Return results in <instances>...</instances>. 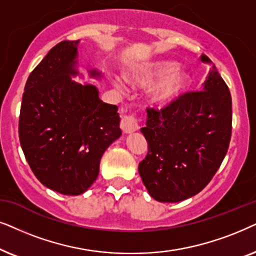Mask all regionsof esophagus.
I'll return each instance as SVG.
<instances>
[{"label":"esophagus","mask_w":256,"mask_h":256,"mask_svg":"<svg viewBox=\"0 0 256 256\" xmlns=\"http://www.w3.org/2000/svg\"><path fill=\"white\" fill-rule=\"evenodd\" d=\"M122 130L125 132V134H132V132L137 131L139 128L138 119L134 114H126L124 118L122 119Z\"/></svg>","instance_id":"esophagus-1"}]
</instances>
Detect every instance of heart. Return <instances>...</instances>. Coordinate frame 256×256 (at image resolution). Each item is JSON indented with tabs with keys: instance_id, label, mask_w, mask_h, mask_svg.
Returning <instances> with one entry per match:
<instances>
[{
	"instance_id": "heart-1",
	"label": "heart",
	"mask_w": 256,
	"mask_h": 256,
	"mask_svg": "<svg viewBox=\"0 0 256 256\" xmlns=\"http://www.w3.org/2000/svg\"><path fill=\"white\" fill-rule=\"evenodd\" d=\"M128 80L137 86L145 88L156 84L150 91V100L154 105H166L184 92L188 85V76L185 71L176 68L172 60H153L139 64L128 71ZM117 88H122L119 80H114Z\"/></svg>"
}]
</instances>
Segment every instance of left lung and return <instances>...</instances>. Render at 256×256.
<instances>
[{
	"label": "left lung",
	"mask_w": 256,
	"mask_h": 256,
	"mask_svg": "<svg viewBox=\"0 0 256 256\" xmlns=\"http://www.w3.org/2000/svg\"><path fill=\"white\" fill-rule=\"evenodd\" d=\"M202 60L210 63L206 54ZM148 144L139 174L150 196L178 202L207 186L226 156L232 136V97L216 66L204 90L180 94L165 108H148L140 128Z\"/></svg>",
	"instance_id": "left-lung-1"
}]
</instances>
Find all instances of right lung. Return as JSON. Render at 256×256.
<instances>
[{"mask_svg": "<svg viewBox=\"0 0 256 256\" xmlns=\"http://www.w3.org/2000/svg\"><path fill=\"white\" fill-rule=\"evenodd\" d=\"M78 43L56 44L32 71L18 120L20 142L34 174L66 196L92 185L102 156L122 134L118 108L103 103L94 85L71 80ZM90 74L100 76L96 70Z\"/></svg>", "mask_w": 256, "mask_h": 256, "instance_id": "1", "label": "right lung"}]
</instances>
